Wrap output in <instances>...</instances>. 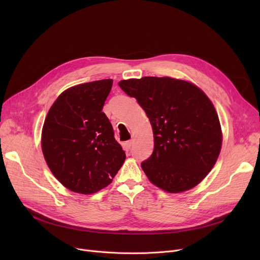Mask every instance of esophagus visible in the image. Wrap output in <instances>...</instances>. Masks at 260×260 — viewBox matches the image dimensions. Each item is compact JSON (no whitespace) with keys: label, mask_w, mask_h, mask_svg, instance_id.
Here are the masks:
<instances>
[{"label":"esophagus","mask_w":260,"mask_h":260,"mask_svg":"<svg viewBox=\"0 0 260 260\" xmlns=\"http://www.w3.org/2000/svg\"><path fill=\"white\" fill-rule=\"evenodd\" d=\"M133 144H134V139H131V140H128V141L125 143V145H126L127 148H131V147L133 146Z\"/></svg>","instance_id":"obj_1"}]
</instances>
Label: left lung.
<instances>
[{
	"label": "left lung",
	"mask_w": 260,
	"mask_h": 260,
	"mask_svg": "<svg viewBox=\"0 0 260 260\" xmlns=\"http://www.w3.org/2000/svg\"><path fill=\"white\" fill-rule=\"evenodd\" d=\"M119 86L144 109L154 151L141 163L153 184L180 193L204 179L219 156L222 134L211 100L187 81L169 77L122 80Z\"/></svg>",
	"instance_id": "obj_1"
}]
</instances>
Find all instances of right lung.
I'll use <instances>...</instances> for the list:
<instances>
[{
  "mask_svg": "<svg viewBox=\"0 0 260 260\" xmlns=\"http://www.w3.org/2000/svg\"><path fill=\"white\" fill-rule=\"evenodd\" d=\"M112 79L88 82L63 91L46 116L42 151L53 176L68 189L93 194L111 183L125 152L102 112Z\"/></svg>",
  "mask_w": 260,
  "mask_h": 260,
  "instance_id": "add662e5",
  "label": "right lung"
}]
</instances>
